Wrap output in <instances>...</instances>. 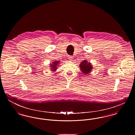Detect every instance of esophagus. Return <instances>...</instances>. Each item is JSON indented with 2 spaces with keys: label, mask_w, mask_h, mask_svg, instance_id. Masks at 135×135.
Masks as SVG:
<instances>
[{
  "label": "esophagus",
  "mask_w": 135,
  "mask_h": 135,
  "mask_svg": "<svg viewBox=\"0 0 135 135\" xmlns=\"http://www.w3.org/2000/svg\"><path fill=\"white\" fill-rule=\"evenodd\" d=\"M68 59H69V60H70V61H72V60H73V57L72 56H69V57H68Z\"/></svg>",
  "instance_id": "esophagus-1"
}]
</instances>
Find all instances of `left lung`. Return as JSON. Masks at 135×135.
<instances>
[{"label":"left lung","instance_id":"left-lung-1","mask_svg":"<svg viewBox=\"0 0 135 135\" xmlns=\"http://www.w3.org/2000/svg\"><path fill=\"white\" fill-rule=\"evenodd\" d=\"M79 67L80 70L84 74H85V75H89L93 69V65L91 63L85 60L81 62L80 64H79Z\"/></svg>","mask_w":135,"mask_h":135}]
</instances>
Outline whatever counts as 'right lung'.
<instances>
[{
  "mask_svg": "<svg viewBox=\"0 0 135 135\" xmlns=\"http://www.w3.org/2000/svg\"><path fill=\"white\" fill-rule=\"evenodd\" d=\"M60 64V62L58 61H54L52 62V63L50 64V67L51 68L50 69L51 71L53 72H55L57 70V68H58V66H60L59 65Z\"/></svg>",
  "mask_w": 135,
  "mask_h": 135,
  "instance_id": "obj_1",
  "label": "right lung"
}]
</instances>
